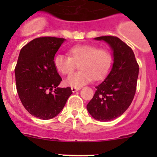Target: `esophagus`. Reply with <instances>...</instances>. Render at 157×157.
Here are the masks:
<instances>
[{"mask_svg": "<svg viewBox=\"0 0 157 157\" xmlns=\"http://www.w3.org/2000/svg\"><path fill=\"white\" fill-rule=\"evenodd\" d=\"M80 88H75V87H72L71 88V90H72L73 93H75V92L78 91V90H80Z\"/></svg>", "mask_w": 157, "mask_h": 157, "instance_id": "obj_1", "label": "esophagus"}]
</instances>
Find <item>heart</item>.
<instances>
[{"label": "heart", "instance_id": "obj_1", "mask_svg": "<svg viewBox=\"0 0 157 157\" xmlns=\"http://www.w3.org/2000/svg\"><path fill=\"white\" fill-rule=\"evenodd\" d=\"M68 56L58 54L53 60L57 71L62 75L72 74L78 64L80 71L69 76L64 83L73 87H81L92 80H102L111 67L112 57L109 51L91 45H77L67 51Z\"/></svg>", "mask_w": 157, "mask_h": 157}]
</instances>
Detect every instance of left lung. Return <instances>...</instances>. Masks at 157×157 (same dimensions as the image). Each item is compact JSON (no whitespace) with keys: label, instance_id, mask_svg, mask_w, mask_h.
Listing matches in <instances>:
<instances>
[{"label":"left lung","instance_id":"1","mask_svg":"<svg viewBox=\"0 0 157 157\" xmlns=\"http://www.w3.org/2000/svg\"><path fill=\"white\" fill-rule=\"evenodd\" d=\"M112 51L113 64L106 78L96 86V93L86 105L89 113L99 121H109L121 116L134 99L139 66L134 52L115 36H100Z\"/></svg>","mask_w":157,"mask_h":157}]
</instances>
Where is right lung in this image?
Listing matches in <instances>:
<instances>
[{
  "label": "right lung",
  "mask_w": 157,
  "mask_h": 157,
  "mask_svg": "<svg viewBox=\"0 0 157 157\" xmlns=\"http://www.w3.org/2000/svg\"><path fill=\"white\" fill-rule=\"evenodd\" d=\"M65 40L49 36L37 38L26 44L19 55L15 67L17 93L25 109L40 119L58 115L72 94L70 87H58L62 79L53 62Z\"/></svg>",
  "instance_id": "right-lung-1"
}]
</instances>
